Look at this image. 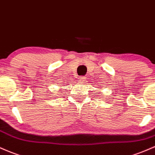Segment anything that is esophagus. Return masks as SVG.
I'll list each match as a JSON object with an SVG mask.
<instances>
[{"label": "esophagus", "mask_w": 155, "mask_h": 155, "mask_svg": "<svg viewBox=\"0 0 155 155\" xmlns=\"http://www.w3.org/2000/svg\"><path fill=\"white\" fill-rule=\"evenodd\" d=\"M78 80H79V82H84V81L85 80V78L82 77V76H81V77L79 78V79H78Z\"/></svg>", "instance_id": "esophagus-1"}]
</instances>
